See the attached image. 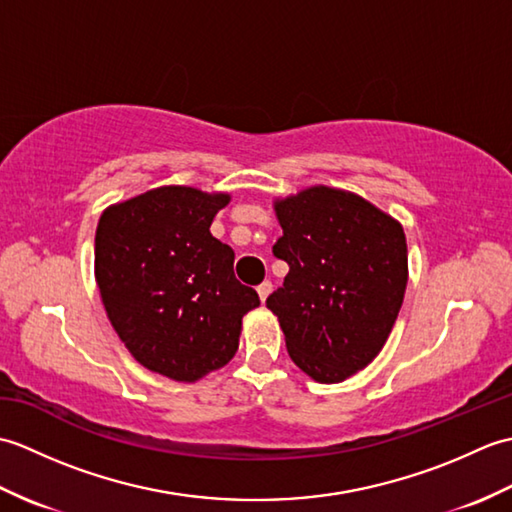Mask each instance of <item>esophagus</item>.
Segmentation results:
<instances>
[{
    "label": "esophagus",
    "mask_w": 512,
    "mask_h": 512,
    "mask_svg": "<svg viewBox=\"0 0 512 512\" xmlns=\"http://www.w3.org/2000/svg\"><path fill=\"white\" fill-rule=\"evenodd\" d=\"M270 292H273V284H270V281H264V284L257 286V295H259V299H262V303L268 299Z\"/></svg>",
    "instance_id": "34e87169"
}]
</instances>
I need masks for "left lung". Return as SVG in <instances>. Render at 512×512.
I'll return each mask as SVG.
<instances>
[{
	"mask_svg": "<svg viewBox=\"0 0 512 512\" xmlns=\"http://www.w3.org/2000/svg\"><path fill=\"white\" fill-rule=\"evenodd\" d=\"M288 262L266 299L288 354L317 383H343L383 350L405 299L409 266L402 224L352 191L308 187L275 200Z\"/></svg>",
	"mask_w": 512,
	"mask_h": 512,
	"instance_id": "left-lung-1",
	"label": "left lung"
}]
</instances>
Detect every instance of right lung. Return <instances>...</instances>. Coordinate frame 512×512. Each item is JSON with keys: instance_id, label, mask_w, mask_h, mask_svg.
<instances>
[{"instance_id": "right-lung-1", "label": "right lung", "mask_w": 512, "mask_h": 512, "mask_svg": "<svg viewBox=\"0 0 512 512\" xmlns=\"http://www.w3.org/2000/svg\"><path fill=\"white\" fill-rule=\"evenodd\" d=\"M228 193L169 184L110 204L94 239L101 301L136 361L195 383L235 356L242 317L259 306L235 279V253L211 235Z\"/></svg>"}]
</instances>
